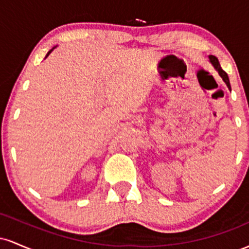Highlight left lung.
<instances>
[{
    "label": "left lung",
    "instance_id": "1",
    "mask_svg": "<svg viewBox=\"0 0 249 249\" xmlns=\"http://www.w3.org/2000/svg\"><path fill=\"white\" fill-rule=\"evenodd\" d=\"M208 57H210V61H211V63H212V64L214 65V68H215V69L218 70L219 75L221 76V78H222V79H224V82L226 83V85H227L228 89H231L230 79H228L227 73H226L225 71L221 69V67H220V63H219V61H218V58H216V57H215V56H213V55H211V56H208Z\"/></svg>",
    "mask_w": 249,
    "mask_h": 249
}]
</instances>
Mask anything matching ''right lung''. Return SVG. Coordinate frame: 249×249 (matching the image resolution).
Masks as SVG:
<instances>
[{
    "mask_svg": "<svg viewBox=\"0 0 249 249\" xmlns=\"http://www.w3.org/2000/svg\"><path fill=\"white\" fill-rule=\"evenodd\" d=\"M51 51H53V49H51V50H50V51H49V53H47V56H45V57H48V56H49V53H51Z\"/></svg>",
    "mask_w": 249,
    "mask_h": 249,
    "instance_id": "obj_1",
    "label": "right lung"
}]
</instances>
